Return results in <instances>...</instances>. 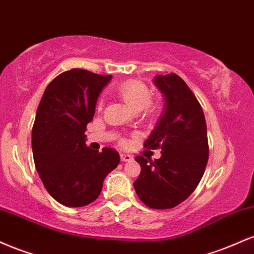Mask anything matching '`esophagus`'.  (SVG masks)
<instances>
[{
	"mask_svg": "<svg viewBox=\"0 0 254 254\" xmlns=\"http://www.w3.org/2000/svg\"><path fill=\"white\" fill-rule=\"evenodd\" d=\"M121 159H122V161H124V162H127V161H131V160L133 159L132 156L131 155H129V154H121Z\"/></svg>",
	"mask_w": 254,
	"mask_h": 254,
	"instance_id": "esophagus-1",
	"label": "esophagus"
}]
</instances>
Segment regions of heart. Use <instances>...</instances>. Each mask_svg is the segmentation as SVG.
I'll list each match as a JSON object with an SVG mask.
<instances>
[{"label":"heart","mask_w":254,"mask_h":254,"mask_svg":"<svg viewBox=\"0 0 254 254\" xmlns=\"http://www.w3.org/2000/svg\"><path fill=\"white\" fill-rule=\"evenodd\" d=\"M117 93L119 98L133 112H138L143 109H147L149 113H153L155 111V107L149 105L151 100L150 90L141 81H127L118 87ZM101 107H103V101H99L98 109H101Z\"/></svg>","instance_id":"b5f03b06"}]
</instances>
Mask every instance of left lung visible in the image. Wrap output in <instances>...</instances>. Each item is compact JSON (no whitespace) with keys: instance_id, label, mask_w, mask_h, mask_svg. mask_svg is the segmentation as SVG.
Listing matches in <instances>:
<instances>
[{"instance_id":"left-lung-1","label":"left lung","mask_w":254,"mask_h":254,"mask_svg":"<svg viewBox=\"0 0 254 254\" xmlns=\"http://www.w3.org/2000/svg\"><path fill=\"white\" fill-rule=\"evenodd\" d=\"M165 97L164 115L144 148H161V157L136 156L141 173L133 183L137 196L151 209L183 203L202 179L209 159L206 123L199 101L177 74L154 80Z\"/></svg>"}]
</instances>
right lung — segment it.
Returning a JSON list of instances; mask_svg holds the SVG:
<instances>
[{
  "instance_id": "1",
  "label": "right lung",
  "mask_w": 254,
  "mask_h": 254,
  "mask_svg": "<svg viewBox=\"0 0 254 254\" xmlns=\"http://www.w3.org/2000/svg\"><path fill=\"white\" fill-rule=\"evenodd\" d=\"M111 75L70 69L49 83L32 127L34 165L46 191L70 208L88 205L103 190L107 174L117 167L119 154L86 145L87 124Z\"/></svg>"
}]
</instances>
